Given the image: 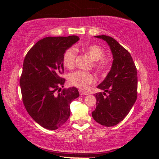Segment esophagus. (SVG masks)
Instances as JSON below:
<instances>
[{"instance_id": "obj_1", "label": "esophagus", "mask_w": 159, "mask_h": 159, "mask_svg": "<svg viewBox=\"0 0 159 159\" xmlns=\"http://www.w3.org/2000/svg\"><path fill=\"white\" fill-rule=\"evenodd\" d=\"M79 94H80V95H81V96L88 95V93H86V92H85V91H83L82 90H79Z\"/></svg>"}]
</instances>
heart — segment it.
Segmentation results:
<instances>
[{"instance_id":"b5f03b06","label":"heart","mask_w":159,"mask_h":159,"mask_svg":"<svg viewBox=\"0 0 159 159\" xmlns=\"http://www.w3.org/2000/svg\"><path fill=\"white\" fill-rule=\"evenodd\" d=\"M82 50L89 56L91 60L95 61L94 67L99 73H105L109 69V61L104 58V50L97 45H91L88 47L82 48ZM77 56V51L75 48L67 49L63 56L64 66L67 69H72L75 65ZM69 81L72 85L80 88L86 89L88 86L93 84L96 81L95 77L89 72L78 71L70 74Z\"/></svg>"}]
</instances>
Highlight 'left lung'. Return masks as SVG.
Here are the masks:
<instances>
[{
  "instance_id": "left-lung-1",
  "label": "left lung",
  "mask_w": 159,
  "mask_h": 159,
  "mask_svg": "<svg viewBox=\"0 0 159 159\" xmlns=\"http://www.w3.org/2000/svg\"><path fill=\"white\" fill-rule=\"evenodd\" d=\"M95 37L107 43L114 60L106 78L98 85L104 92L95 94L96 109L92 116L99 124L111 127L124 119L136 101L138 74L130 52L114 39L105 35Z\"/></svg>"
}]
</instances>
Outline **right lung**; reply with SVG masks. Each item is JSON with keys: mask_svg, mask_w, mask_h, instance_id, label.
<instances>
[{"mask_svg": "<svg viewBox=\"0 0 159 159\" xmlns=\"http://www.w3.org/2000/svg\"><path fill=\"white\" fill-rule=\"evenodd\" d=\"M79 40L77 36L44 38L24 60L20 80L24 105L35 121L48 130H56L66 123L70 104L79 96L75 87L61 90L65 82L61 76L64 54Z\"/></svg>", "mask_w": 159, "mask_h": 159, "instance_id": "obj_1", "label": "right lung"}]
</instances>
